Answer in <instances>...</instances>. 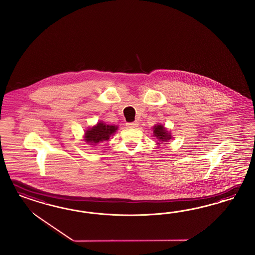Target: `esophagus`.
I'll list each match as a JSON object with an SVG mask.
<instances>
[{
	"label": "esophagus",
	"mask_w": 255,
	"mask_h": 255,
	"mask_svg": "<svg viewBox=\"0 0 255 255\" xmlns=\"http://www.w3.org/2000/svg\"><path fill=\"white\" fill-rule=\"evenodd\" d=\"M126 125L129 128H136V127H138V123L137 122H132V123H128Z\"/></svg>",
	"instance_id": "34e87169"
}]
</instances>
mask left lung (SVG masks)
<instances>
[{
	"label": "left lung",
	"instance_id": "left-lung-1",
	"mask_svg": "<svg viewBox=\"0 0 255 255\" xmlns=\"http://www.w3.org/2000/svg\"><path fill=\"white\" fill-rule=\"evenodd\" d=\"M153 133L156 138L158 139L160 142H167L168 140L172 138L169 131H167L161 124L155 125L153 127ZM160 142L157 144L160 145Z\"/></svg>",
	"mask_w": 255,
	"mask_h": 255
}]
</instances>
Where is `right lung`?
<instances>
[{
  "label": "right lung",
  "instance_id": "obj_1",
  "mask_svg": "<svg viewBox=\"0 0 255 255\" xmlns=\"http://www.w3.org/2000/svg\"><path fill=\"white\" fill-rule=\"evenodd\" d=\"M117 130L118 126L108 125L100 122L86 131L84 138L87 143H91V145H97L98 143L108 140L112 134L116 132Z\"/></svg>",
  "mask_w": 255,
  "mask_h": 255
}]
</instances>
